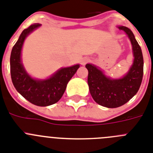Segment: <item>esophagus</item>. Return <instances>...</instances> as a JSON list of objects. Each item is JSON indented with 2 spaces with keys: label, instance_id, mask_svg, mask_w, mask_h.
Listing matches in <instances>:
<instances>
[{
  "label": "esophagus",
  "instance_id": "34e87169",
  "mask_svg": "<svg viewBox=\"0 0 153 153\" xmlns=\"http://www.w3.org/2000/svg\"><path fill=\"white\" fill-rule=\"evenodd\" d=\"M89 61H90L89 58H87V57H85V58H83L81 59V64L82 65H85V64L87 63V62H89Z\"/></svg>",
  "mask_w": 153,
  "mask_h": 153
}]
</instances>
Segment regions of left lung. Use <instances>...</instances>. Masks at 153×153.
Here are the masks:
<instances>
[{"label":"left lung","mask_w":153,"mask_h":153,"mask_svg":"<svg viewBox=\"0 0 153 153\" xmlns=\"http://www.w3.org/2000/svg\"><path fill=\"white\" fill-rule=\"evenodd\" d=\"M130 39L134 56L133 63L128 73L118 79L107 76L95 65L87 63V83L90 93L95 102L103 107L114 108L122 106L136 94L143 76V56L141 47L134 34L125 26H117Z\"/></svg>","instance_id":"obj_1"}]
</instances>
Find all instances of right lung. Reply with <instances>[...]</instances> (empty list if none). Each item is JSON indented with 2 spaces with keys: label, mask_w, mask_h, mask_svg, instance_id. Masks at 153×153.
Wrapping results in <instances>:
<instances>
[{
  "label": "right lung",
  "mask_w": 153,
  "mask_h": 153,
  "mask_svg": "<svg viewBox=\"0 0 153 153\" xmlns=\"http://www.w3.org/2000/svg\"><path fill=\"white\" fill-rule=\"evenodd\" d=\"M39 26L41 25H32L22 32L11 50L10 67L11 80L17 91L32 104L45 107L56 104L60 100L68 82L77 71L79 64L60 68L47 79L32 78L22 64V49L26 37Z\"/></svg>",
  "instance_id": "obj_1"
}]
</instances>
